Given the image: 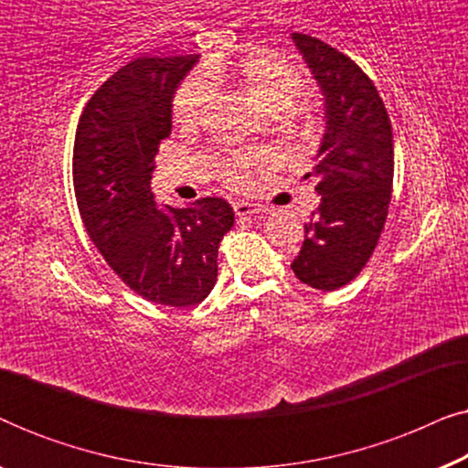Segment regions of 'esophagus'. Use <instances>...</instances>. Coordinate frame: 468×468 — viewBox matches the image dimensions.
Wrapping results in <instances>:
<instances>
[{
  "label": "esophagus",
  "instance_id": "obj_1",
  "mask_svg": "<svg viewBox=\"0 0 468 468\" xmlns=\"http://www.w3.org/2000/svg\"><path fill=\"white\" fill-rule=\"evenodd\" d=\"M232 208L234 213L239 217H247V215H260V213H266L264 207H260V204H251V202H245V200H236L232 202Z\"/></svg>",
  "mask_w": 468,
  "mask_h": 468
}]
</instances>
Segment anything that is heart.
Listing matches in <instances>:
<instances>
[{
  "mask_svg": "<svg viewBox=\"0 0 468 468\" xmlns=\"http://www.w3.org/2000/svg\"><path fill=\"white\" fill-rule=\"evenodd\" d=\"M234 85L261 111L277 114L290 111L306 89L303 68L274 55H249L239 61L213 59L202 68V74L189 76L178 87L172 101V117L178 125L196 127L207 114L213 87ZM260 162L255 155H232L223 159L219 175L226 183L240 187L247 183L253 165Z\"/></svg>",
  "mask_w": 468,
  "mask_h": 468,
  "instance_id": "heart-1",
  "label": "heart"
}]
</instances>
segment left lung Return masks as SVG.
Returning <instances> with one entry per match:
<instances>
[{"label": "left lung", "instance_id": "1", "mask_svg": "<svg viewBox=\"0 0 468 468\" xmlns=\"http://www.w3.org/2000/svg\"><path fill=\"white\" fill-rule=\"evenodd\" d=\"M325 100V132L313 170L322 202L304 223L292 261L303 283L335 292L354 281L386 226L394 181V140L386 104L356 61L317 37L292 34Z\"/></svg>", "mask_w": 468, "mask_h": 468}]
</instances>
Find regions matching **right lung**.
<instances>
[{
	"mask_svg": "<svg viewBox=\"0 0 468 468\" xmlns=\"http://www.w3.org/2000/svg\"><path fill=\"white\" fill-rule=\"evenodd\" d=\"M197 55L138 57L87 101L76 127L72 176L80 219L123 283L155 304H200L215 287L217 253L234 226L223 197L157 208L151 191L172 98Z\"/></svg>",
	"mask_w": 468,
	"mask_h": 468,
	"instance_id": "add662e5",
	"label": "right lung"
}]
</instances>
